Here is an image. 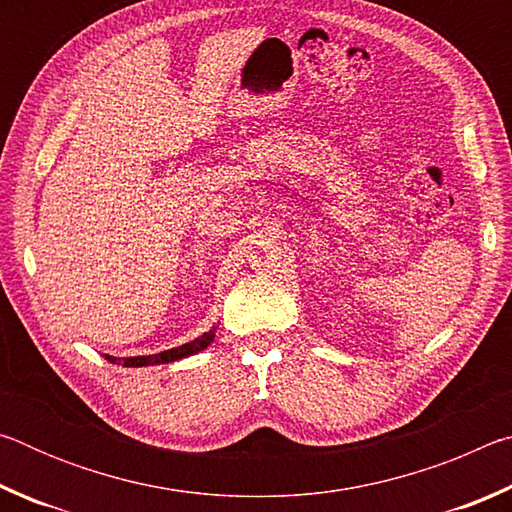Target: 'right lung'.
<instances>
[{"label": "right lung", "instance_id": "1", "mask_svg": "<svg viewBox=\"0 0 512 512\" xmlns=\"http://www.w3.org/2000/svg\"><path fill=\"white\" fill-rule=\"evenodd\" d=\"M214 332H216V327H212L210 332L201 334L198 339L180 345V348H171V350H164V352H158V354H146V357H126V359L110 357V354H106V359L110 363H117V366H126V368H142V366H158V363H171V361L192 357V354L205 350L207 345L214 341Z\"/></svg>", "mask_w": 512, "mask_h": 512}]
</instances>
